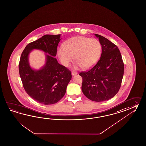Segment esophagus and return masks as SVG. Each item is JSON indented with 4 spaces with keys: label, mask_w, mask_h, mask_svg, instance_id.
Returning <instances> with one entry per match:
<instances>
[{
    "label": "esophagus",
    "mask_w": 146,
    "mask_h": 146,
    "mask_svg": "<svg viewBox=\"0 0 146 146\" xmlns=\"http://www.w3.org/2000/svg\"><path fill=\"white\" fill-rule=\"evenodd\" d=\"M77 74V73H75V72H72V76H74L75 75Z\"/></svg>",
    "instance_id": "esophagus-1"
}]
</instances>
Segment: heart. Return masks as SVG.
<instances>
[{
	"mask_svg": "<svg viewBox=\"0 0 146 146\" xmlns=\"http://www.w3.org/2000/svg\"><path fill=\"white\" fill-rule=\"evenodd\" d=\"M102 48L96 39L82 36L67 40L58 49V56L62 65L68 66L74 60L75 68H91L97 63L101 57Z\"/></svg>",
	"mask_w": 146,
	"mask_h": 146,
	"instance_id": "b5f03b06",
	"label": "heart"
}]
</instances>
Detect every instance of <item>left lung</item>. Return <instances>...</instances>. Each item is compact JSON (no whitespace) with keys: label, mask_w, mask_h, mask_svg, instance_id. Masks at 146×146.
<instances>
[{"label":"left lung","mask_w":146,"mask_h":146,"mask_svg":"<svg viewBox=\"0 0 146 146\" xmlns=\"http://www.w3.org/2000/svg\"><path fill=\"white\" fill-rule=\"evenodd\" d=\"M102 48L97 64L86 72L80 73L83 78L82 90L91 101L110 100L118 93L121 84L124 64L120 51L109 40L97 34Z\"/></svg>","instance_id":"8db88e82"}]
</instances>
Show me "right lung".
I'll return each mask as SVG.
<instances>
[{
    "instance_id": "obj_1",
    "label": "right lung",
    "mask_w": 146,
    "mask_h": 146,
    "mask_svg": "<svg viewBox=\"0 0 146 146\" xmlns=\"http://www.w3.org/2000/svg\"><path fill=\"white\" fill-rule=\"evenodd\" d=\"M60 38L61 35H46L30 43L20 59L19 71L25 90L35 101L44 105L58 102L65 95L72 78L71 71L54 58ZM33 49L47 54L45 64L38 70L31 68L29 62V55Z\"/></svg>"
}]
</instances>
